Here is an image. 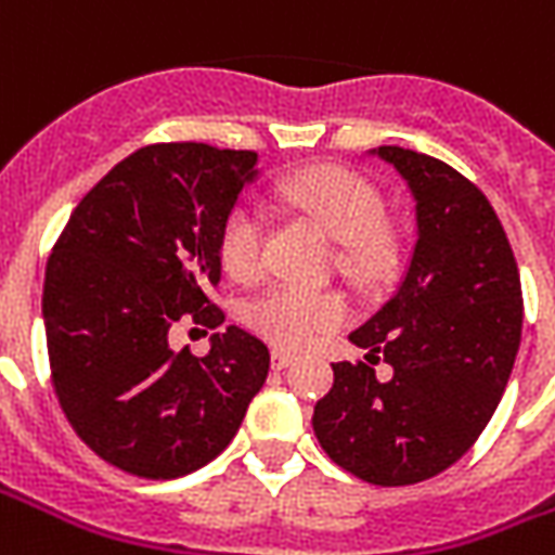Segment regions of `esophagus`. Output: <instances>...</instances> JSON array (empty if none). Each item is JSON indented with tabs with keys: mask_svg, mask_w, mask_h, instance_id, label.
Listing matches in <instances>:
<instances>
[{
	"mask_svg": "<svg viewBox=\"0 0 555 555\" xmlns=\"http://www.w3.org/2000/svg\"><path fill=\"white\" fill-rule=\"evenodd\" d=\"M297 360V353H291V350H282V348H273L270 350V365L282 372V369H288L291 362Z\"/></svg>",
	"mask_w": 555,
	"mask_h": 555,
	"instance_id": "1",
	"label": "esophagus"
}]
</instances>
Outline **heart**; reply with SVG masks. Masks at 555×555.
I'll list each match as a JSON object with an SVG mask.
<instances>
[{
	"label": "heart",
	"instance_id": "heart-1",
	"mask_svg": "<svg viewBox=\"0 0 555 555\" xmlns=\"http://www.w3.org/2000/svg\"><path fill=\"white\" fill-rule=\"evenodd\" d=\"M279 198L338 243V267L357 282H369L389 264L386 205L377 186L338 166L300 171L279 186ZM219 258L231 279L253 282L264 270V214L241 202L219 229ZM348 318V302L333 291L273 285L243 306V324L282 350L312 345L314 338Z\"/></svg>",
	"mask_w": 555,
	"mask_h": 555
}]
</instances>
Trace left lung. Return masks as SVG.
Wrapping results in <instances>:
<instances>
[{"instance_id": "1", "label": "left lung", "mask_w": 555, "mask_h": 555, "mask_svg": "<svg viewBox=\"0 0 555 555\" xmlns=\"http://www.w3.org/2000/svg\"><path fill=\"white\" fill-rule=\"evenodd\" d=\"M408 183L416 243L396 294L350 333L365 362H336L314 404V437L341 469L401 488L466 454L500 404L524 330L520 273L500 217L440 159L398 145L369 151ZM384 359L393 374L377 378Z\"/></svg>"}]
</instances>
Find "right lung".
<instances>
[{
  "mask_svg": "<svg viewBox=\"0 0 555 555\" xmlns=\"http://www.w3.org/2000/svg\"><path fill=\"white\" fill-rule=\"evenodd\" d=\"M258 154L202 142L139 147L67 219L47 261L43 330L59 404L79 440L139 478L210 464L264 386L270 350L241 326L205 357L175 353L183 321L217 330L219 229Z\"/></svg>",
  "mask_w": 555,
  "mask_h": 555,
  "instance_id": "right-lung-1",
  "label": "right lung"
}]
</instances>
